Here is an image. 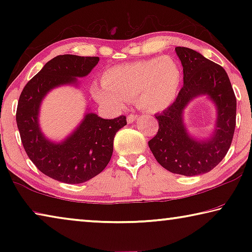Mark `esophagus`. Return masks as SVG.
I'll use <instances>...</instances> for the list:
<instances>
[{
    "instance_id": "1",
    "label": "esophagus",
    "mask_w": 252,
    "mask_h": 252,
    "mask_svg": "<svg viewBox=\"0 0 252 252\" xmlns=\"http://www.w3.org/2000/svg\"><path fill=\"white\" fill-rule=\"evenodd\" d=\"M139 117L135 116V114H130V116L126 118V121H127V123H133Z\"/></svg>"
}]
</instances>
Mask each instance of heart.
Masks as SVG:
<instances>
[{
  "instance_id": "b5f03b06",
  "label": "heart",
  "mask_w": 252,
  "mask_h": 252,
  "mask_svg": "<svg viewBox=\"0 0 252 252\" xmlns=\"http://www.w3.org/2000/svg\"><path fill=\"white\" fill-rule=\"evenodd\" d=\"M181 81L182 72L176 60L146 59L111 67L103 74V85H93L92 94L109 109L120 110L136 99L142 110L156 113L173 104Z\"/></svg>"
}]
</instances>
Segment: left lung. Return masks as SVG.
Masks as SVG:
<instances>
[{
	"instance_id": "1",
	"label": "left lung",
	"mask_w": 252,
	"mask_h": 252,
	"mask_svg": "<svg viewBox=\"0 0 252 252\" xmlns=\"http://www.w3.org/2000/svg\"><path fill=\"white\" fill-rule=\"evenodd\" d=\"M176 53L183 67V87L173 104L156 116L159 130L148 144L168 171L200 176L218 165L231 146L237 100L222 66L183 46L176 48ZM200 96H207L216 108L214 130L206 138L193 136L184 122L187 105Z\"/></svg>"
}]
</instances>
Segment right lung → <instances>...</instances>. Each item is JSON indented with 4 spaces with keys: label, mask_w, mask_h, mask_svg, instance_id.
<instances>
[{
    "label": "right lung",
    "mask_w": 252,
    "mask_h": 252,
    "mask_svg": "<svg viewBox=\"0 0 252 252\" xmlns=\"http://www.w3.org/2000/svg\"><path fill=\"white\" fill-rule=\"evenodd\" d=\"M97 62V57L58 55L20 95L16 123L24 150L36 168L54 180L76 185L103 171L112 157L114 135L126 125V117L106 120L87 108L82 120L63 140H51L41 129V104L49 92L63 85L79 88L78 79L87 76Z\"/></svg>",
    "instance_id": "add662e5"
}]
</instances>
